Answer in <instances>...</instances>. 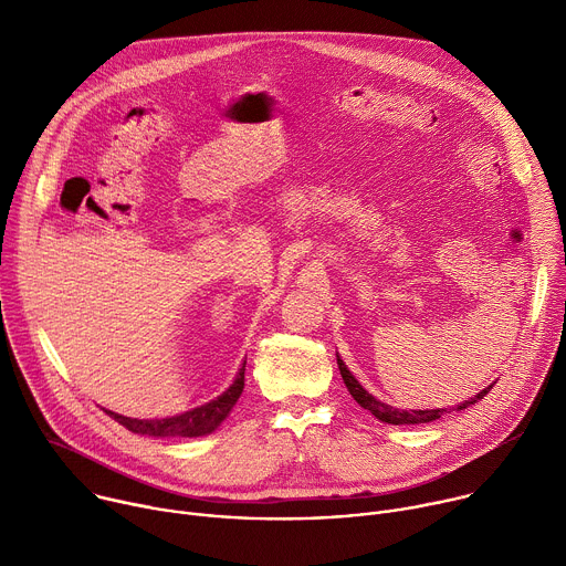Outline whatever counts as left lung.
<instances>
[{"label":"left lung","mask_w":566,"mask_h":566,"mask_svg":"<svg viewBox=\"0 0 566 566\" xmlns=\"http://www.w3.org/2000/svg\"><path fill=\"white\" fill-rule=\"evenodd\" d=\"M336 358H338V369H340V376H343V380H345L349 394L354 396V400L358 402L360 408L369 410L378 421L391 423V426H415V423H430V421H437V419H441L443 415H448V408H439V410H398V408L387 406V402H382V400H378L376 396H371V394L356 380V376L347 369V365L343 363V358H340L338 354H336ZM491 389H493V385L483 387L476 396L468 398L465 402H459V406L452 408V410L459 412V410H465V408L474 406V402L481 400Z\"/></svg>","instance_id":"8db88e82"}]
</instances>
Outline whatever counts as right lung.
<instances>
[{
  "instance_id": "right-lung-1",
  "label": "right lung",
  "mask_w": 566,
  "mask_h": 566,
  "mask_svg": "<svg viewBox=\"0 0 566 566\" xmlns=\"http://www.w3.org/2000/svg\"><path fill=\"white\" fill-rule=\"evenodd\" d=\"M244 371H247V360L241 363L234 380L230 382V387L219 394L217 398L203 402L199 408H192L184 415L177 417H168V419H132V417H123L116 415L112 410H105L114 421H118L123 428H127L134 434H147V437H206L210 432H214L226 417L230 415V410L234 408L237 398L244 391Z\"/></svg>"
}]
</instances>
